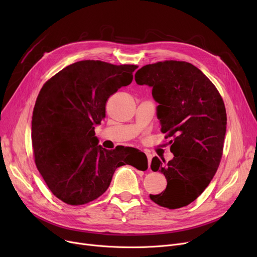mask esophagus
<instances>
[{
    "label": "esophagus",
    "instance_id": "obj_1",
    "mask_svg": "<svg viewBox=\"0 0 257 257\" xmlns=\"http://www.w3.org/2000/svg\"><path fill=\"white\" fill-rule=\"evenodd\" d=\"M147 158H148V166L150 168V163H151V159H152V155L151 154H147Z\"/></svg>",
    "mask_w": 257,
    "mask_h": 257
}]
</instances>
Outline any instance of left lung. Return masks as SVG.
Returning a JSON list of instances; mask_svg holds the SVG:
<instances>
[{"label": "left lung", "mask_w": 257, "mask_h": 257, "mask_svg": "<svg viewBox=\"0 0 257 257\" xmlns=\"http://www.w3.org/2000/svg\"><path fill=\"white\" fill-rule=\"evenodd\" d=\"M136 81L152 87L161 132L174 154L169 163L153 157L152 171L163 173L168 184L150 199L169 209L186 206L204 192L220 166L227 124L224 101L211 81L185 61L147 64Z\"/></svg>", "instance_id": "1"}]
</instances>
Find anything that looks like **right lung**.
Returning <instances> with one entry per match:
<instances>
[{"mask_svg": "<svg viewBox=\"0 0 257 257\" xmlns=\"http://www.w3.org/2000/svg\"><path fill=\"white\" fill-rule=\"evenodd\" d=\"M137 69L82 60L64 67L40 89L32 116L34 160L49 190L64 203L78 206L99 198L120 166L148 169L143 152L123 146L106 150L94 137L108 98L132 82Z\"/></svg>", "mask_w": 257, "mask_h": 257, "instance_id": "1", "label": "right lung"}]
</instances>
